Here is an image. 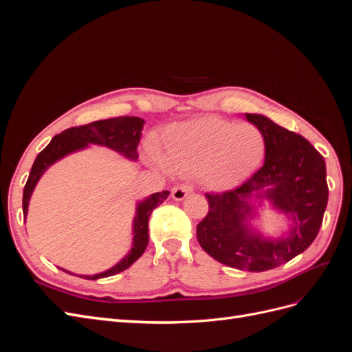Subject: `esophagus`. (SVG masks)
<instances>
[{
	"instance_id": "1",
	"label": "esophagus",
	"mask_w": 352,
	"mask_h": 352,
	"mask_svg": "<svg viewBox=\"0 0 352 352\" xmlns=\"http://www.w3.org/2000/svg\"><path fill=\"white\" fill-rule=\"evenodd\" d=\"M194 188L190 185H179V186H175L173 190H172V197L175 201H182L185 199L190 192H192Z\"/></svg>"
}]
</instances>
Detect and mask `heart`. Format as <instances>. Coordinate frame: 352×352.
Segmentation results:
<instances>
[{
  "label": "heart",
  "instance_id": "heart-1",
  "mask_svg": "<svg viewBox=\"0 0 352 352\" xmlns=\"http://www.w3.org/2000/svg\"><path fill=\"white\" fill-rule=\"evenodd\" d=\"M167 151L148 145L150 163L166 173L198 175L207 186L226 189L251 175L265 153L257 126L232 123L217 117L179 123L167 131Z\"/></svg>",
  "mask_w": 352,
  "mask_h": 352
}]
</instances>
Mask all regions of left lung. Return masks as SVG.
Masks as SVG:
<instances>
[{"label":"left lung","mask_w":352,"mask_h":352,"mask_svg":"<svg viewBox=\"0 0 352 352\" xmlns=\"http://www.w3.org/2000/svg\"><path fill=\"white\" fill-rule=\"evenodd\" d=\"M265 140L263 166L226 192H207L208 212L197 239L219 263L248 272L279 267L304 252L320 230L329 188L323 155L305 138L261 114H245ZM269 199L292 221L286 237L265 239L249 225L256 213L253 198Z\"/></svg>","instance_id":"8db88e82"}]
</instances>
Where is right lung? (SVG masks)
I'll return each mask as SVG.
<instances>
[{"label":"right lung","mask_w":352,"mask_h":352,"mask_svg":"<svg viewBox=\"0 0 352 352\" xmlns=\"http://www.w3.org/2000/svg\"><path fill=\"white\" fill-rule=\"evenodd\" d=\"M144 119L141 117H114V119L92 122L89 124L70 127V129L63 131L60 135L52 138L51 142L42 150L35 158L34 166L30 168L28 182L23 189V216L28 214V206L32 192L38 184L41 176L44 175L45 170L58 162L60 158L66 157L72 153L87 148L89 144L104 145L110 150L122 154L127 160L136 162L138 160V144L141 141V135L144 129ZM168 190L163 192H155L140 201L136 206V214L133 219V243L131 251L126 254V257L117 263L114 267L105 270L98 274L85 276L80 274L79 278L88 280H97L102 278H109L126 270L141 257L148 245V219H150L154 208H157L164 199L168 197ZM63 270V269H61ZM66 272V270H65ZM69 273V272H67Z\"/></svg>","instance_id":"right-lung-1"}]
</instances>
